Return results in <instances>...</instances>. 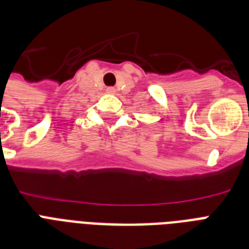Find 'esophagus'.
<instances>
[{
	"label": "esophagus",
	"instance_id": "1",
	"mask_svg": "<svg viewBox=\"0 0 249 249\" xmlns=\"http://www.w3.org/2000/svg\"><path fill=\"white\" fill-rule=\"evenodd\" d=\"M107 93L113 94V93H115V89H113V88H108V89H107Z\"/></svg>",
	"mask_w": 249,
	"mask_h": 249
}]
</instances>
